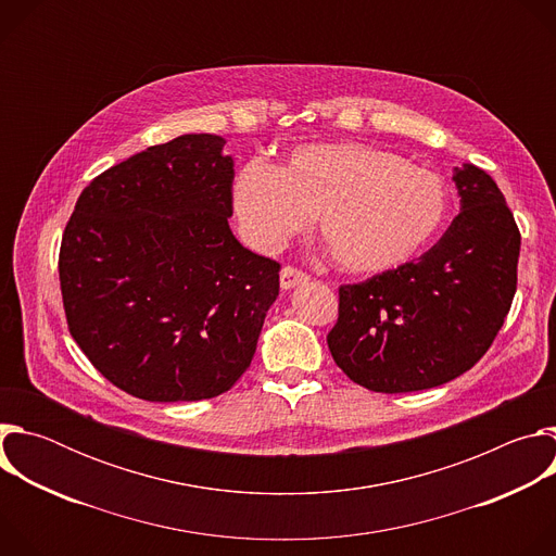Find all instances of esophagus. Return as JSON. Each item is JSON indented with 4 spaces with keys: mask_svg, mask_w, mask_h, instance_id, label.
<instances>
[{
    "mask_svg": "<svg viewBox=\"0 0 556 556\" xmlns=\"http://www.w3.org/2000/svg\"><path fill=\"white\" fill-rule=\"evenodd\" d=\"M307 279H309L307 273L299 270L296 266H283V268H281V275H279V281H281V288H283V290H290V288H294V286H301V283H305Z\"/></svg>",
    "mask_w": 556,
    "mask_h": 556,
    "instance_id": "34e87169",
    "label": "esophagus"
}]
</instances>
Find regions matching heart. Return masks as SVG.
Returning <instances> with one entry per match:
<instances>
[{
    "instance_id": "obj_1",
    "label": "heart",
    "mask_w": 556,
    "mask_h": 556,
    "mask_svg": "<svg viewBox=\"0 0 556 556\" xmlns=\"http://www.w3.org/2000/svg\"><path fill=\"white\" fill-rule=\"evenodd\" d=\"M247 240L283 247L314 215L332 260L356 275L387 273L414 260L444 222L442 178L363 142L296 147L281 167L249 163L232 185Z\"/></svg>"
}]
</instances>
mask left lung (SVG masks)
<instances>
[{"label": "left lung", "instance_id": "8db88e82", "mask_svg": "<svg viewBox=\"0 0 556 556\" xmlns=\"http://www.w3.org/2000/svg\"><path fill=\"white\" fill-rule=\"evenodd\" d=\"M462 211L416 262L339 288L328 334L356 384L403 393L444 384L493 345L517 290L521 232L495 180L455 167Z\"/></svg>", "mask_w": 556, "mask_h": 556}]
</instances>
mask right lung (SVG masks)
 <instances>
[{
  "label": "right lung",
  "instance_id": "right-lung-1",
  "mask_svg": "<svg viewBox=\"0 0 556 556\" xmlns=\"http://www.w3.org/2000/svg\"><path fill=\"white\" fill-rule=\"evenodd\" d=\"M224 138L185 134L97 176L65 224L59 281L72 339L118 389L151 403L228 391L249 369L279 262L228 228Z\"/></svg>",
  "mask_w": 556,
  "mask_h": 556
}]
</instances>
